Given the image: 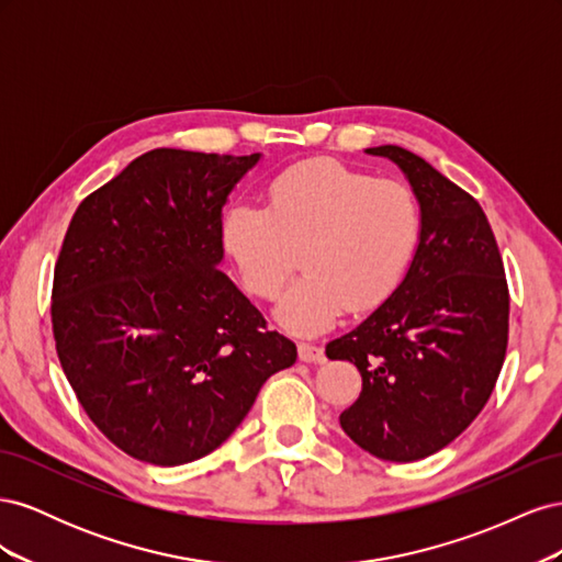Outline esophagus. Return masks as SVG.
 <instances>
[{
    "label": "esophagus",
    "instance_id": "esophagus-1",
    "mask_svg": "<svg viewBox=\"0 0 562 562\" xmlns=\"http://www.w3.org/2000/svg\"><path fill=\"white\" fill-rule=\"evenodd\" d=\"M297 353H300V361H304V363H321L323 361V349L318 345L300 342Z\"/></svg>",
    "mask_w": 562,
    "mask_h": 562
}]
</instances>
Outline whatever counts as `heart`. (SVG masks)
Here are the masks:
<instances>
[{"label": "heart", "instance_id": "b5f03b06", "mask_svg": "<svg viewBox=\"0 0 562 562\" xmlns=\"http://www.w3.org/2000/svg\"><path fill=\"white\" fill-rule=\"evenodd\" d=\"M422 225L407 184L339 161H307L274 180L269 209L232 203L220 232L258 297L279 295L302 252L307 274L279 300L274 316L295 335H318L345 310L370 312L396 291L415 260Z\"/></svg>", "mask_w": 562, "mask_h": 562}]
</instances>
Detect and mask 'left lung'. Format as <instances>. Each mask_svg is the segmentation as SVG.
I'll use <instances>...</instances> for the list:
<instances>
[{
  "mask_svg": "<svg viewBox=\"0 0 562 562\" xmlns=\"http://www.w3.org/2000/svg\"><path fill=\"white\" fill-rule=\"evenodd\" d=\"M366 155L394 161L422 206V241L403 281L347 335L326 345L363 389L339 427L386 462H417L479 417L504 366L508 288L481 203L398 145Z\"/></svg>",
  "mask_w": 562,
  "mask_h": 562,
  "instance_id": "1",
  "label": "left lung"
}]
</instances>
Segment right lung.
<instances>
[{"label": "right lung", "instance_id": "1", "mask_svg": "<svg viewBox=\"0 0 562 562\" xmlns=\"http://www.w3.org/2000/svg\"><path fill=\"white\" fill-rule=\"evenodd\" d=\"M260 159L151 149L67 227L50 304L58 359L91 422L140 462L206 457L297 359L220 271L223 209Z\"/></svg>", "mask_w": 562, "mask_h": 562}]
</instances>
